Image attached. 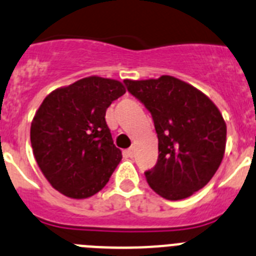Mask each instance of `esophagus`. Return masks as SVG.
<instances>
[{
    "instance_id": "1",
    "label": "esophagus",
    "mask_w": 256,
    "mask_h": 256,
    "mask_svg": "<svg viewBox=\"0 0 256 256\" xmlns=\"http://www.w3.org/2000/svg\"><path fill=\"white\" fill-rule=\"evenodd\" d=\"M123 155L126 156V158H133L134 151H133V148H126V150L123 151Z\"/></svg>"
}]
</instances>
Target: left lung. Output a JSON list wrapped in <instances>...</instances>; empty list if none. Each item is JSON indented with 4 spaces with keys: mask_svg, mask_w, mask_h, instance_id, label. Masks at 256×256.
<instances>
[{
    "mask_svg": "<svg viewBox=\"0 0 256 256\" xmlns=\"http://www.w3.org/2000/svg\"><path fill=\"white\" fill-rule=\"evenodd\" d=\"M151 112L159 158L146 172L148 186L166 200H182L206 186L226 151L227 126L205 94L172 76L124 80Z\"/></svg>",
    "mask_w": 256,
    "mask_h": 256,
    "instance_id": "left-lung-1",
    "label": "left lung"
}]
</instances>
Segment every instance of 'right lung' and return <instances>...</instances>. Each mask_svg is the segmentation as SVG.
I'll list each match as a JSON object with an SVG mask.
<instances>
[{
  "label": "right lung",
  "mask_w": 256,
  "mask_h": 256,
  "mask_svg": "<svg viewBox=\"0 0 256 256\" xmlns=\"http://www.w3.org/2000/svg\"><path fill=\"white\" fill-rule=\"evenodd\" d=\"M126 94L116 79L91 76L47 94L30 126L36 162L46 180L70 198L106 186L122 160L105 120L106 108Z\"/></svg>",
  "instance_id": "add662e5"
}]
</instances>
